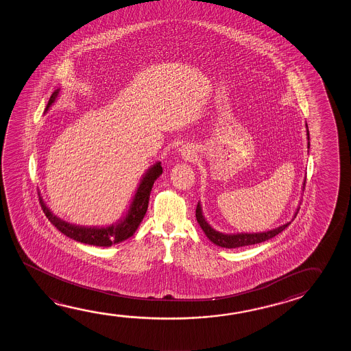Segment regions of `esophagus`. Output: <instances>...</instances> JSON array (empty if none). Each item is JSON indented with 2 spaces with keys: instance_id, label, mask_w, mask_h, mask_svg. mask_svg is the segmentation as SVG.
Instances as JSON below:
<instances>
[{
  "instance_id": "esophagus-1",
  "label": "esophagus",
  "mask_w": 351,
  "mask_h": 351,
  "mask_svg": "<svg viewBox=\"0 0 351 351\" xmlns=\"http://www.w3.org/2000/svg\"><path fill=\"white\" fill-rule=\"evenodd\" d=\"M180 155H182L183 158H186V160H189V158L193 157V154H191V151L188 149H180Z\"/></svg>"
}]
</instances>
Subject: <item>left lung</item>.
I'll return each instance as SVG.
<instances>
[{
	"mask_svg": "<svg viewBox=\"0 0 351 351\" xmlns=\"http://www.w3.org/2000/svg\"><path fill=\"white\" fill-rule=\"evenodd\" d=\"M306 128H307V140H308L307 147L309 149V131L307 124H306ZM304 184H306V178H304V182H303V189H304ZM298 210H300V208H298V210H296L293 217H296ZM195 216L197 223L202 227V230L206 234V237L213 243L219 245V247H222V248H239V247H244V245L262 243V242H265L267 239L275 237L276 234L281 233V232L285 230L286 227L291 223V222H286L285 225H281V226L276 227V228L270 230V231L258 232V233H243V232H241V233H222V232L216 231L214 227L210 226V223H208L206 219H205V216L202 214L200 202H197Z\"/></svg>",
	"mask_w": 351,
	"mask_h": 351,
	"instance_id": "1",
	"label": "left lung"
}]
</instances>
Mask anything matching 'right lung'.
I'll return each mask as SVG.
<instances>
[{"label": "right lung", "mask_w": 351, "mask_h": 351, "mask_svg": "<svg viewBox=\"0 0 351 351\" xmlns=\"http://www.w3.org/2000/svg\"><path fill=\"white\" fill-rule=\"evenodd\" d=\"M59 93L60 88L56 89L51 95L48 101V106L45 108V113L55 103L56 98L59 97ZM162 172H163V169L160 166V162H156L154 166L149 167L147 172L143 174V179L137 186L136 193L131 200L128 213L118 222L112 223L109 226H76L73 223L61 220L56 215H53L51 210L45 205L40 194H39V200H40L43 211L48 217V220L67 237L81 242V243L98 245V247H110L113 244L120 243L125 239L130 238L136 232L137 227L140 226V223L147 211V208H149V194L152 191L154 183H155L156 179L162 174Z\"/></svg>", "instance_id": "right-lung-1"}]
</instances>
